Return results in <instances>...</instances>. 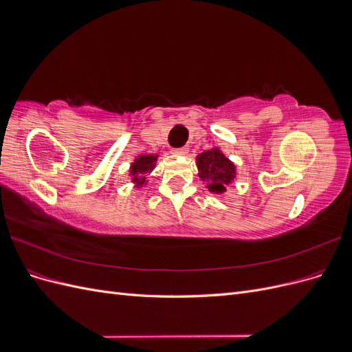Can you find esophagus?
<instances>
[{
	"mask_svg": "<svg viewBox=\"0 0 352 352\" xmlns=\"http://www.w3.org/2000/svg\"><path fill=\"white\" fill-rule=\"evenodd\" d=\"M188 151H189V148H186V146L175 148V150H173V153H175V154H177V155H186V154H188Z\"/></svg>",
	"mask_w": 352,
	"mask_h": 352,
	"instance_id": "1",
	"label": "esophagus"
}]
</instances>
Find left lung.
Masks as SVG:
<instances>
[{"label": "left lung", "mask_w": 352, "mask_h": 352, "mask_svg": "<svg viewBox=\"0 0 352 352\" xmlns=\"http://www.w3.org/2000/svg\"><path fill=\"white\" fill-rule=\"evenodd\" d=\"M201 180H206L207 189L212 194H223L226 186L236 177V168L219 148H212L197 157Z\"/></svg>", "instance_id": "8db88e82"}]
</instances>
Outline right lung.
<instances>
[{"label": "right lung", "instance_id": "obj_1", "mask_svg": "<svg viewBox=\"0 0 352 352\" xmlns=\"http://www.w3.org/2000/svg\"><path fill=\"white\" fill-rule=\"evenodd\" d=\"M158 155L153 154H146V155H140L131 166V176H132V182H135L136 188H140L145 185L146 177L145 175L150 173L151 170L155 166Z\"/></svg>", "mask_w": 352, "mask_h": 352}]
</instances>
